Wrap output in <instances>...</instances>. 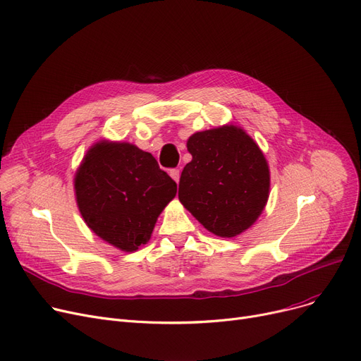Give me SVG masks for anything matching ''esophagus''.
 <instances>
[{
    "label": "esophagus",
    "instance_id": "34e87169",
    "mask_svg": "<svg viewBox=\"0 0 361 361\" xmlns=\"http://www.w3.org/2000/svg\"><path fill=\"white\" fill-rule=\"evenodd\" d=\"M169 176L176 183L180 181V171L178 169H169Z\"/></svg>",
    "mask_w": 361,
    "mask_h": 361
}]
</instances>
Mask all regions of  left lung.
<instances>
[{"label":"left lung","mask_w":361,"mask_h":361,"mask_svg":"<svg viewBox=\"0 0 361 361\" xmlns=\"http://www.w3.org/2000/svg\"><path fill=\"white\" fill-rule=\"evenodd\" d=\"M180 178L178 199L204 228L222 238L240 235L269 199L271 173L257 143L238 126L197 131Z\"/></svg>","instance_id":"1"}]
</instances>
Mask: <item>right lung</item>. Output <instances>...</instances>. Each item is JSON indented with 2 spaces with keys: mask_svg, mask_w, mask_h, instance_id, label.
I'll return each instance as SVG.
<instances>
[{
  "mask_svg": "<svg viewBox=\"0 0 361 361\" xmlns=\"http://www.w3.org/2000/svg\"><path fill=\"white\" fill-rule=\"evenodd\" d=\"M75 202L89 228L121 252H136L177 195V184L149 152L128 142L99 140L74 176Z\"/></svg>",
  "mask_w": 361,
  "mask_h": 361,
  "instance_id": "right-lung-1",
  "label": "right lung"
}]
</instances>
